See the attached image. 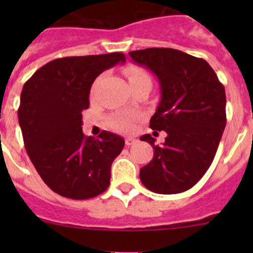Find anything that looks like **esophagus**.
<instances>
[{
  "instance_id": "34e87169",
  "label": "esophagus",
  "mask_w": 253,
  "mask_h": 253,
  "mask_svg": "<svg viewBox=\"0 0 253 253\" xmlns=\"http://www.w3.org/2000/svg\"><path fill=\"white\" fill-rule=\"evenodd\" d=\"M137 143V139L133 138V137H127L126 139H125V144L128 145V147H131V145L136 144Z\"/></svg>"
}]
</instances>
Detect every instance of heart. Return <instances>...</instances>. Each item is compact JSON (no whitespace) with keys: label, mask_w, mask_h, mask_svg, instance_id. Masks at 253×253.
I'll return each instance as SVG.
<instances>
[{"label":"heart","mask_w":253,"mask_h":253,"mask_svg":"<svg viewBox=\"0 0 253 253\" xmlns=\"http://www.w3.org/2000/svg\"><path fill=\"white\" fill-rule=\"evenodd\" d=\"M127 78H128L129 83L136 81H142V79H150L147 72L138 67H127L126 71ZM138 120V115L136 112H126V114H117L111 116L109 119V125L111 128L116 129L120 132H129L133 128L134 122Z\"/></svg>","instance_id":"b5f03b06"}]
</instances>
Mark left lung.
<instances>
[{
    "label": "left lung",
    "instance_id": "obj_1",
    "mask_svg": "<svg viewBox=\"0 0 253 253\" xmlns=\"http://www.w3.org/2000/svg\"><path fill=\"white\" fill-rule=\"evenodd\" d=\"M128 55L159 79L162 99L149 127L168 134L163 145H155L150 134L141 137L154 155L139 177L155 193L185 192L215 157L226 125L225 89L206 60L180 50L149 47Z\"/></svg>",
    "mask_w": 253,
    "mask_h": 253
}]
</instances>
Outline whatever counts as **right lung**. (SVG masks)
Wrapping results in <instances>:
<instances>
[{"mask_svg":"<svg viewBox=\"0 0 253 253\" xmlns=\"http://www.w3.org/2000/svg\"><path fill=\"white\" fill-rule=\"evenodd\" d=\"M121 52L56 58L23 85L18 120L24 147L38 174L63 197L89 200L110 185L122 137L103 131L99 138L82 131V112L89 108L95 78L119 62Z\"/></svg>","mask_w":253,"mask_h":253,"instance_id":"obj_1","label":"right lung"}]
</instances>
